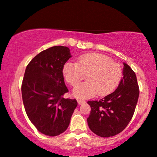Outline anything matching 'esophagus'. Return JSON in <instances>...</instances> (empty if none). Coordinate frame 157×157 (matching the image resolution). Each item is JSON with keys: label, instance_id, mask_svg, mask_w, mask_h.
<instances>
[{"label": "esophagus", "instance_id": "34e87169", "mask_svg": "<svg viewBox=\"0 0 157 157\" xmlns=\"http://www.w3.org/2000/svg\"><path fill=\"white\" fill-rule=\"evenodd\" d=\"M77 103H78L79 105H82V104L85 103V101L82 100H77Z\"/></svg>", "mask_w": 157, "mask_h": 157}]
</instances>
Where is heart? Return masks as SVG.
I'll use <instances>...</instances> for the list:
<instances>
[{
  "instance_id": "b5f03b06",
  "label": "heart",
  "mask_w": 157,
  "mask_h": 157,
  "mask_svg": "<svg viewBox=\"0 0 157 157\" xmlns=\"http://www.w3.org/2000/svg\"><path fill=\"white\" fill-rule=\"evenodd\" d=\"M62 72L65 80L72 87L80 84L87 75V82L73 90L75 97L80 99L92 98L97 93L99 96L108 95L114 90L122 77L120 64L108 56L98 53L83 54L77 63L67 62Z\"/></svg>"
}]
</instances>
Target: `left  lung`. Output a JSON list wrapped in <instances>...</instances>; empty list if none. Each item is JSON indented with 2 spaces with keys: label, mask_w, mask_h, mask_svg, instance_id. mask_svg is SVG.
<instances>
[{
  "label": "left lung",
  "mask_w": 157,
  "mask_h": 157,
  "mask_svg": "<svg viewBox=\"0 0 157 157\" xmlns=\"http://www.w3.org/2000/svg\"><path fill=\"white\" fill-rule=\"evenodd\" d=\"M124 77L113 93L99 100L87 102L91 108L88 126L99 136H113L121 133L134 113L139 95V85L132 69L124 62Z\"/></svg>",
  "instance_id": "left-lung-1"
}]
</instances>
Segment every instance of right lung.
Instances as JSON below:
<instances>
[{"instance_id":"1","label":"right lung","mask_w":157,"mask_h":157,"mask_svg":"<svg viewBox=\"0 0 157 157\" xmlns=\"http://www.w3.org/2000/svg\"><path fill=\"white\" fill-rule=\"evenodd\" d=\"M70 49L55 46L33 57L26 68L21 85L22 99L29 120L43 134L56 136L68 128L77 105L64 98L63 67L72 57Z\"/></svg>"}]
</instances>
